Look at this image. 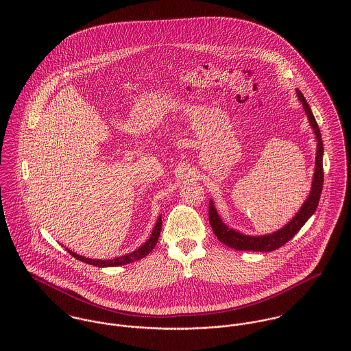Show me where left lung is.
Returning <instances> with one entry per match:
<instances>
[{"label": "left lung", "instance_id": "obj_1", "mask_svg": "<svg viewBox=\"0 0 351 351\" xmlns=\"http://www.w3.org/2000/svg\"><path fill=\"white\" fill-rule=\"evenodd\" d=\"M296 96L302 105V109L308 117V121L311 124V128L315 134L316 139V156H315V170L312 176V184H311V191L306 196L305 201L302 202L300 209L296 212V215L280 230L271 232V234H265V235H246L228 224L223 221L220 215L216 210L215 202L210 199L209 200V223L210 227L217 237V239L224 243L227 247L235 249L239 251H269L277 250L281 246H284L287 242H289L299 231L301 227L308 221V219L315 213L317 204L320 200L322 189H323V141H322V134L317 127V123L315 120V116L308 105L306 100L304 99L302 93L299 89H296Z\"/></svg>", "mask_w": 351, "mask_h": 351}]
</instances>
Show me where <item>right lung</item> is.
I'll use <instances>...</instances> for the list:
<instances>
[{
	"label": "right lung",
	"instance_id": "obj_1",
	"mask_svg": "<svg viewBox=\"0 0 351 351\" xmlns=\"http://www.w3.org/2000/svg\"><path fill=\"white\" fill-rule=\"evenodd\" d=\"M160 230H162V215H159V217H158V220H156V223H155V226L152 228L150 238L141 247H138L136 250H134L132 252H130V254H125V255H121V256H117V258H113V259H92V258H86L84 255L75 254L74 251H71L70 249H67V247H64V249H66L69 254H71L74 258H77L78 261H82V262L89 263V265H95L97 267L121 266V265H127V263L139 261V259L145 258L146 255H149L152 249L155 247L156 242H158V238L160 235Z\"/></svg>",
	"mask_w": 351,
	"mask_h": 351
}]
</instances>
